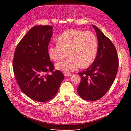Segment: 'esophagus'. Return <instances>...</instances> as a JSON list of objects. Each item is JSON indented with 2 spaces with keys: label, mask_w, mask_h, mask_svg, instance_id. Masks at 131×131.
<instances>
[{
  "label": "esophagus",
  "mask_w": 131,
  "mask_h": 131,
  "mask_svg": "<svg viewBox=\"0 0 131 131\" xmlns=\"http://www.w3.org/2000/svg\"><path fill=\"white\" fill-rule=\"evenodd\" d=\"M64 75L65 77H68L71 76V75H72V74H71V73H64Z\"/></svg>",
  "instance_id": "esophagus-1"
}]
</instances>
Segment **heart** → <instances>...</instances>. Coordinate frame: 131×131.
<instances>
[{"label":"heart","instance_id":"obj_1","mask_svg":"<svg viewBox=\"0 0 131 131\" xmlns=\"http://www.w3.org/2000/svg\"><path fill=\"white\" fill-rule=\"evenodd\" d=\"M98 49L97 38L90 31L75 29L65 31L57 38V42L50 44L48 54L51 59L59 62L68 54L67 60L56 64V68L64 72H71L90 66L96 58Z\"/></svg>","mask_w":131,"mask_h":131}]
</instances>
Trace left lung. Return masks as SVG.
I'll list each match as a JSON object with an SVG mask.
<instances>
[{
	"label": "left lung",
	"mask_w": 131,
	"mask_h": 131,
	"mask_svg": "<svg viewBox=\"0 0 131 131\" xmlns=\"http://www.w3.org/2000/svg\"><path fill=\"white\" fill-rule=\"evenodd\" d=\"M96 31L98 41V52L93 63L81 76L78 93L82 99L94 101L103 97L113 85L118 68V57L115 47L110 39L98 27Z\"/></svg>",
	"instance_id": "left-lung-1"
}]
</instances>
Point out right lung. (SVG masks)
<instances>
[{
  "instance_id": "obj_1",
  "label": "right lung",
  "mask_w": 131,
  "mask_h": 131,
  "mask_svg": "<svg viewBox=\"0 0 131 131\" xmlns=\"http://www.w3.org/2000/svg\"><path fill=\"white\" fill-rule=\"evenodd\" d=\"M52 29L50 26L31 28L15 51L13 70L17 84L23 93L37 102L52 99L64 78L61 71H53L48 54Z\"/></svg>"
}]
</instances>
